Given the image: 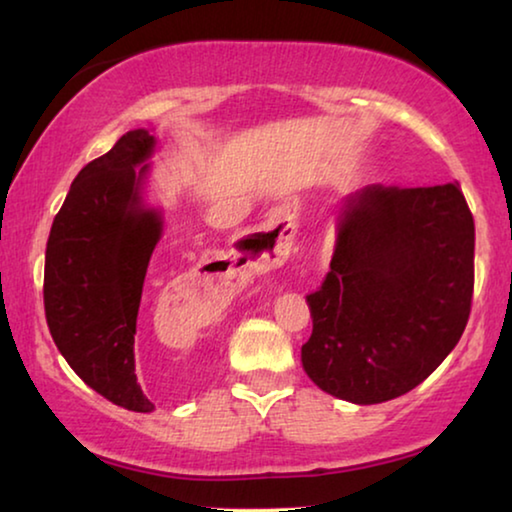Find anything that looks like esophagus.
Here are the masks:
<instances>
[{"label":"esophagus","mask_w":512,"mask_h":512,"mask_svg":"<svg viewBox=\"0 0 512 512\" xmlns=\"http://www.w3.org/2000/svg\"><path fill=\"white\" fill-rule=\"evenodd\" d=\"M274 224H279V222H265L261 226V231H258L256 238H254L258 242V251H256V254L247 256V258H242L240 263H245V261H247V265L251 261H256V263H281L283 258L288 256L290 238L286 235V231H288L290 224H281L279 235H277V231H274ZM235 270H238V267H235Z\"/></svg>","instance_id":"obj_1"}]
</instances>
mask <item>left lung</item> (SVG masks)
<instances>
[{
	"label": "left lung",
	"mask_w": 512,
	"mask_h": 512,
	"mask_svg": "<svg viewBox=\"0 0 512 512\" xmlns=\"http://www.w3.org/2000/svg\"><path fill=\"white\" fill-rule=\"evenodd\" d=\"M474 217L455 183L368 185L343 203L316 293L302 366L357 405L421 384L465 332L474 295Z\"/></svg>",
	"instance_id": "obj_1"
}]
</instances>
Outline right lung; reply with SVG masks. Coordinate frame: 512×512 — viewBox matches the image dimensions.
<instances>
[{
    "instance_id": "right-lung-1",
    "label": "right lung",
    "mask_w": 512,
    "mask_h": 512,
    "mask_svg": "<svg viewBox=\"0 0 512 512\" xmlns=\"http://www.w3.org/2000/svg\"><path fill=\"white\" fill-rule=\"evenodd\" d=\"M148 130H130L86 164L52 222L45 249V320L70 368L100 396L151 412L135 371L141 290L162 235L157 210L141 206Z\"/></svg>"
}]
</instances>
